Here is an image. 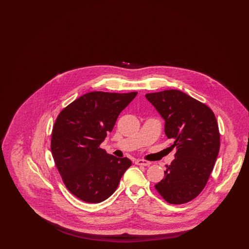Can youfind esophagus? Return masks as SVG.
Wrapping results in <instances>:
<instances>
[{
	"label": "esophagus",
	"instance_id": "34e87169",
	"mask_svg": "<svg viewBox=\"0 0 249 249\" xmlns=\"http://www.w3.org/2000/svg\"><path fill=\"white\" fill-rule=\"evenodd\" d=\"M135 164H137V165L148 166L150 165L151 163H150L149 161L144 160H137L135 161Z\"/></svg>",
	"mask_w": 249,
	"mask_h": 249
}]
</instances>
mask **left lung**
Returning <instances> with one entry per match:
<instances>
[{"label": "left lung", "mask_w": 249, "mask_h": 249, "mask_svg": "<svg viewBox=\"0 0 249 249\" xmlns=\"http://www.w3.org/2000/svg\"><path fill=\"white\" fill-rule=\"evenodd\" d=\"M164 119L166 136L173 141L175 160L155 185L169 203L181 204L196 198L213 171L220 136L213 111L178 89L145 94Z\"/></svg>", "instance_id": "1"}]
</instances>
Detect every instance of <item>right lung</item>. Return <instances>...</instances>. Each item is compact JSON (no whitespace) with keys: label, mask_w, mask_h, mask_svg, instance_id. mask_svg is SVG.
I'll use <instances>...</instances> for the list:
<instances>
[{"label":"right lung","mask_w":249,"mask_h":249,"mask_svg":"<svg viewBox=\"0 0 249 249\" xmlns=\"http://www.w3.org/2000/svg\"><path fill=\"white\" fill-rule=\"evenodd\" d=\"M136 95L92 91L59 113L52 130L51 152L66 188L78 199L92 203L107 200L131 165L128 158L108 154L100 144Z\"/></svg>","instance_id":"1"}]
</instances>
